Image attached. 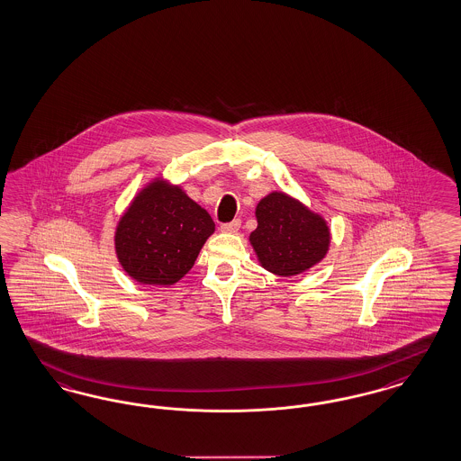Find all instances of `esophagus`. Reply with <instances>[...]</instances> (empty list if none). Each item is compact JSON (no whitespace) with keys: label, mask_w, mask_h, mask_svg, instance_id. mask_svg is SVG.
I'll return each mask as SVG.
<instances>
[{"label":"esophagus","mask_w":461,"mask_h":461,"mask_svg":"<svg viewBox=\"0 0 461 461\" xmlns=\"http://www.w3.org/2000/svg\"><path fill=\"white\" fill-rule=\"evenodd\" d=\"M240 226H241V221H240V220H233L231 223L221 224L220 230H221L223 233H237L238 230H240Z\"/></svg>","instance_id":"1"}]
</instances>
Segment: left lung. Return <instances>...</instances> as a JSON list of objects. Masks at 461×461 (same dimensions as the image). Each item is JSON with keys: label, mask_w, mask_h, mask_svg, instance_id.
I'll list each match as a JSON object with an SVG mask.
<instances>
[{"label": "left lung", "mask_w": 461, "mask_h": 461, "mask_svg": "<svg viewBox=\"0 0 461 461\" xmlns=\"http://www.w3.org/2000/svg\"><path fill=\"white\" fill-rule=\"evenodd\" d=\"M257 230L250 245L258 264L280 277H294L318 266L331 243V231L320 212L284 191H272L255 208Z\"/></svg>", "instance_id": "1"}]
</instances>
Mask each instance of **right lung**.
I'll list each match as a JSON object with an SVG mask.
<instances>
[{
	"label": "right lung",
	"mask_w": 461,
	"mask_h": 461,
	"mask_svg": "<svg viewBox=\"0 0 461 461\" xmlns=\"http://www.w3.org/2000/svg\"><path fill=\"white\" fill-rule=\"evenodd\" d=\"M214 233L210 212L179 184L158 176L147 182L114 228V253L130 279L174 285L193 268Z\"/></svg>",
	"instance_id": "1"
}]
</instances>
